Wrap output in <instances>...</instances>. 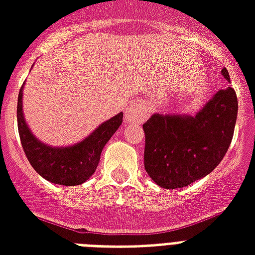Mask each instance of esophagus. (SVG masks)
I'll return each mask as SVG.
<instances>
[{
	"label": "esophagus",
	"instance_id": "esophagus-1",
	"mask_svg": "<svg viewBox=\"0 0 255 255\" xmlns=\"http://www.w3.org/2000/svg\"><path fill=\"white\" fill-rule=\"evenodd\" d=\"M147 115V107L132 103L124 111V120H126V123H140V122H143Z\"/></svg>",
	"mask_w": 255,
	"mask_h": 255
}]
</instances>
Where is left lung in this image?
Returning <instances> with one entry per match:
<instances>
[{
	"label": "left lung",
	"instance_id": "obj_1",
	"mask_svg": "<svg viewBox=\"0 0 255 255\" xmlns=\"http://www.w3.org/2000/svg\"><path fill=\"white\" fill-rule=\"evenodd\" d=\"M230 82L228 70L221 71ZM238 100L232 87L220 90L196 114H153L143 124L144 167L161 188L176 189L205 177L228 152L237 120Z\"/></svg>",
	"mask_w": 255,
	"mask_h": 255
}]
</instances>
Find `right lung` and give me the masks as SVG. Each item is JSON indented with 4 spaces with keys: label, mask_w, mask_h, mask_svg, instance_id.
<instances>
[{
    "label": "right lung",
    "mask_w": 255,
    "mask_h": 255,
    "mask_svg": "<svg viewBox=\"0 0 255 255\" xmlns=\"http://www.w3.org/2000/svg\"><path fill=\"white\" fill-rule=\"evenodd\" d=\"M22 88L18 94L17 123L25 155L38 174L54 184L81 185L91 177L99 164L100 153L123 122V112L104 122L95 131L70 147H50L41 143L26 124L22 111Z\"/></svg>",
    "instance_id": "add662e5"
}]
</instances>
